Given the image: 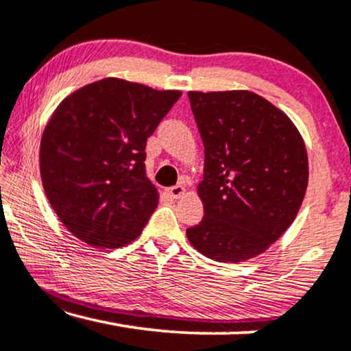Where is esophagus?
Segmentation results:
<instances>
[{
  "mask_svg": "<svg viewBox=\"0 0 351 351\" xmlns=\"http://www.w3.org/2000/svg\"><path fill=\"white\" fill-rule=\"evenodd\" d=\"M167 195L172 196V198H180V196L185 195V186L184 185H174L171 189H167Z\"/></svg>",
  "mask_w": 351,
  "mask_h": 351,
  "instance_id": "34e87169",
  "label": "esophagus"
}]
</instances>
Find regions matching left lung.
Instances as JSON below:
<instances>
[{"label":"left lung","instance_id":"1","mask_svg":"<svg viewBox=\"0 0 351 351\" xmlns=\"http://www.w3.org/2000/svg\"><path fill=\"white\" fill-rule=\"evenodd\" d=\"M189 99L204 143V217L186 238L213 261H249L299 213L308 185L304 138L286 113L251 90H190Z\"/></svg>","mask_w":351,"mask_h":351}]
</instances>
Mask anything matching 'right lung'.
<instances>
[{
  "instance_id": "obj_1",
  "label": "right lung",
  "mask_w": 351,
  "mask_h": 351,
  "mask_svg": "<svg viewBox=\"0 0 351 351\" xmlns=\"http://www.w3.org/2000/svg\"><path fill=\"white\" fill-rule=\"evenodd\" d=\"M180 95L105 78L59 104L41 137L40 172L71 234L110 249L142 233L160 198L145 172L147 138Z\"/></svg>"
}]
</instances>
